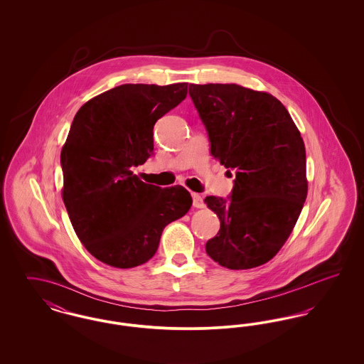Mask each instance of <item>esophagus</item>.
Listing matches in <instances>:
<instances>
[{"mask_svg": "<svg viewBox=\"0 0 364 364\" xmlns=\"http://www.w3.org/2000/svg\"><path fill=\"white\" fill-rule=\"evenodd\" d=\"M192 205H193V208H205L203 198L199 193H192Z\"/></svg>", "mask_w": 364, "mask_h": 364, "instance_id": "obj_1", "label": "esophagus"}]
</instances>
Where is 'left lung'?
Here are the masks:
<instances>
[{"label": "left lung", "mask_w": 364, "mask_h": 364, "mask_svg": "<svg viewBox=\"0 0 364 364\" xmlns=\"http://www.w3.org/2000/svg\"><path fill=\"white\" fill-rule=\"evenodd\" d=\"M211 156L236 178L228 199L205 203L221 223L208 257L232 270L272 259L289 237L307 198L306 149L285 106L237 85H190Z\"/></svg>", "instance_id": "8db88e82"}]
</instances>
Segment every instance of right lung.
<instances>
[{
    "label": "right lung",
    "instance_id": "1",
    "mask_svg": "<svg viewBox=\"0 0 364 364\" xmlns=\"http://www.w3.org/2000/svg\"><path fill=\"white\" fill-rule=\"evenodd\" d=\"M188 83L122 85L76 113L61 150L63 199L87 251L129 269L156 252L164 228L188 213L190 192L139 180L132 168L153 156V128L187 97Z\"/></svg>",
    "mask_w": 364,
    "mask_h": 364
}]
</instances>
